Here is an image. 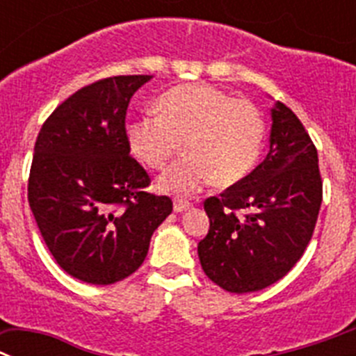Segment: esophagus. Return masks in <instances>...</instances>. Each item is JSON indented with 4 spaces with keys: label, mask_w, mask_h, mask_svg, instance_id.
Instances as JSON below:
<instances>
[{
    "label": "esophagus",
    "mask_w": 356,
    "mask_h": 356,
    "mask_svg": "<svg viewBox=\"0 0 356 356\" xmlns=\"http://www.w3.org/2000/svg\"><path fill=\"white\" fill-rule=\"evenodd\" d=\"M191 207V204L190 202H181V200H177L174 204V211L175 213H182V211H188Z\"/></svg>",
    "instance_id": "esophagus-1"
}]
</instances>
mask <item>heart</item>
I'll return each mask as SVG.
<instances>
[{"label":"heart","instance_id":"obj_1","mask_svg":"<svg viewBox=\"0 0 356 356\" xmlns=\"http://www.w3.org/2000/svg\"><path fill=\"white\" fill-rule=\"evenodd\" d=\"M129 126V147L143 165L159 170L184 143V161L158 179V190L191 197L214 182L232 186L257 163L264 142V120L255 104L232 99L211 85H181Z\"/></svg>","mask_w":356,"mask_h":356}]
</instances>
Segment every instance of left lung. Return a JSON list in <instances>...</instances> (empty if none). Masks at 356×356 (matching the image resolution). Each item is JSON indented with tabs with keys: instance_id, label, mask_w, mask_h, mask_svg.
Listing matches in <instances>:
<instances>
[{
	"instance_id": "8db88e82",
	"label": "left lung",
	"mask_w": 356,
	"mask_h": 356,
	"mask_svg": "<svg viewBox=\"0 0 356 356\" xmlns=\"http://www.w3.org/2000/svg\"><path fill=\"white\" fill-rule=\"evenodd\" d=\"M321 200L318 150L300 118L277 102L264 161L204 202L209 216V232L198 243L204 273L236 294L275 284L305 252Z\"/></svg>"
}]
</instances>
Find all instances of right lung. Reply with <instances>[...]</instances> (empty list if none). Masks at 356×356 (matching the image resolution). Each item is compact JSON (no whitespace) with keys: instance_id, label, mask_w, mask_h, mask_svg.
Returning <instances> with one entry per match:
<instances>
[{"instance_id":"right-lung-1","label":"right lung","mask_w":356,"mask_h":356,"mask_svg":"<svg viewBox=\"0 0 356 356\" xmlns=\"http://www.w3.org/2000/svg\"><path fill=\"white\" fill-rule=\"evenodd\" d=\"M152 76H113L70 95L35 142L28 202L51 255L70 277L110 286L145 261L154 230L172 213L147 193L150 177L129 156L126 113Z\"/></svg>"}]
</instances>
